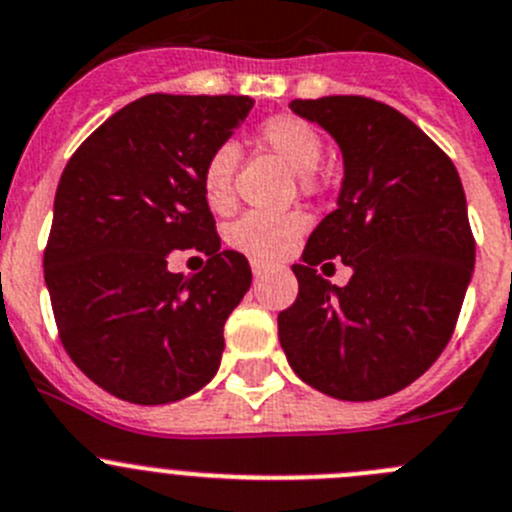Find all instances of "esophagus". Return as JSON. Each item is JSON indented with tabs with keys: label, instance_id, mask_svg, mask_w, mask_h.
<instances>
[{
	"label": "esophagus",
	"instance_id": "34e87169",
	"mask_svg": "<svg viewBox=\"0 0 512 512\" xmlns=\"http://www.w3.org/2000/svg\"><path fill=\"white\" fill-rule=\"evenodd\" d=\"M252 272H255V278H262V272H265V265H262V262H252Z\"/></svg>",
	"mask_w": 512,
	"mask_h": 512
}]
</instances>
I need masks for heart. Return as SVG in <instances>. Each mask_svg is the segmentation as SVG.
Instances as JSON below:
<instances>
[{"label":"heart","mask_w":512,"mask_h":512,"mask_svg":"<svg viewBox=\"0 0 512 512\" xmlns=\"http://www.w3.org/2000/svg\"><path fill=\"white\" fill-rule=\"evenodd\" d=\"M257 143L278 156L300 184H310V174L323 159V141L310 123L295 116H272L257 131ZM240 166V148L224 143L204 164V199L214 212H227L234 202V176ZM305 232L300 214L250 212L229 227L227 242L255 262H272L288 255Z\"/></svg>","instance_id":"obj_1"}]
</instances>
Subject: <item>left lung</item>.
Returning a JSON list of instances; mask_svg holds the SVG:
<instances>
[{
	"label": "left lung",
	"instance_id": "1",
	"mask_svg": "<svg viewBox=\"0 0 512 512\" xmlns=\"http://www.w3.org/2000/svg\"><path fill=\"white\" fill-rule=\"evenodd\" d=\"M290 111L338 143L343 181L293 267L298 300L278 315L280 346L290 369L333 399L396 394L444 351L475 270L460 174L379 100L328 95ZM331 259L352 267L343 289L314 270Z\"/></svg>",
	"mask_w": 512,
	"mask_h": 512
}]
</instances>
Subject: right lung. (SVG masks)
<instances>
[{
    "mask_svg": "<svg viewBox=\"0 0 512 512\" xmlns=\"http://www.w3.org/2000/svg\"><path fill=\"white\" fill-rule=\"evenodd\" d=\"M247 95H143L85 138L60 176L45 283L65 351L133 404H169L214 379L224 321L250 290L245 255L219 250L204 164L245 123ZM204 251L197 276L174 249Z\"/></svg>",
    "mask_w": 512,
    "mask_h": 512,
    "instance_id": "1",
    "label": "right lung"
}]
</instances>
